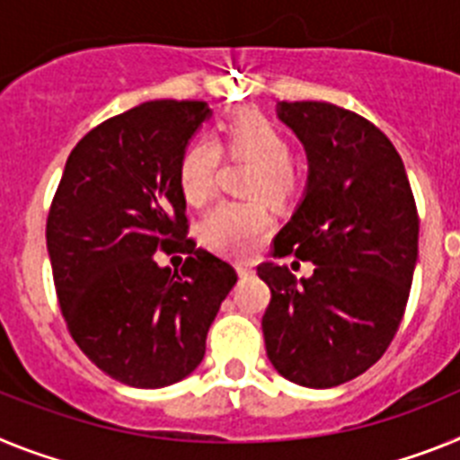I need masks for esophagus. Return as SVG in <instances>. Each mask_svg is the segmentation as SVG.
<instances>
[{"mask_svg": "<svg viewBox=\"0 0 460 460\" xmlns=\"http://www.w3.org/2000/svg\"><path fill=\"white\" fill-rule=\"evenodd\" d=\"M235 270H238V275H241V278H252L254 275V266L252 263H245V261L235 263Z\"/></svg>", "mask_w": 460, "mask_h": 460, "instance_id": "34e87169", "label": "esophagus"}]
</instances>
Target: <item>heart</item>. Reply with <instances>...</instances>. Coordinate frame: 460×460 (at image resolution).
I'll use <instances>...</instances> for the list:
<instances>
[{"label":"heart","instance_id":"obj_1","mask_svg":"<svg viewBox=\"0 0 460 460\" xmlns=\"http://www.w3.org/2000/svg\"><path fill=\"white\" fill-rule=\"evenodd\" d=\"M222 147L231 159L254 162L245 187L250 197H266L273 203H285L294 197L298 175L289 162L291 147L273 119L259 111H238L222 129ZM219 162V146L210 138H199L182 153L178 185L187 203L206 206L215 197ZM270 229L273 215L263 201H225L203 219L201 241L213 252L245 259L257 252Z\"/></svg>","mask_w":460,"mask_h":460}]
</instances>
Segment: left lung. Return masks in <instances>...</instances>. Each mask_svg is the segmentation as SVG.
<instances>
[{
    "label": "left lung",
    "mask_w": 460,
    "mask_h": 460,
    "mask_svg": "<svg viewBox=\"0 0 460 460\" xmlns=\"http://www.w3.org/2000/svg\"><path fill=\"white\" fill-rule=\"evenodd\" d=\"M278 118L307 155L305 197L273 241L275 257L314 263L296 279L261 263L270 287L266 354L282 377L331 389L379 361L405 314L419 215L394 143L370 119L326 102H282Z\"/></svg>",
    "instance_id": "1"
}]
</instances>
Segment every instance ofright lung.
Segmentation results:
<instances>
[{"mask_svg": "<svg viewBox=\"0 0 460 460\" xmlns=\"http://www.w3.org/2000/svg\"><path fill=\"white\" fill-rule=\"evenodd\" d=\"M210 115L203 102H146L71 150L46 222L64 322L97 368L136 389L181 382L235 285L234 266L187 238L178 166ZM188 254L181 271L156 250Z\"/></svg>", "mask_w": 460, "mask_h": 460, "instance_id": "obj_1", "label": "right lung"}]
</instances>
